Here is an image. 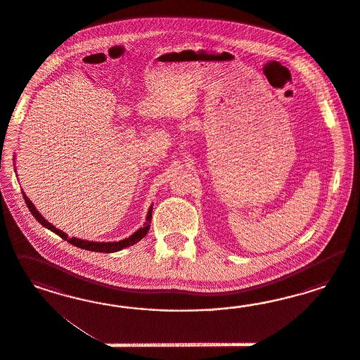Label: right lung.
<instances>
[{"instance_id": "right-lung-1", "label": "right lung", "mask_w": 360, "mask_h": 360, "mask_svg": "<svg viewBox=\"0 0 360 360\" xmlns=\"http://www.w3.org/2000/svg\"><path fill=\"white\" fill-rule=\"evenodd\" d=\"M23 198H25V202L27 205V207L30 210V212L33 214L34 218L37 219L44 227H46L50 231H53L54 233H56L58 236H60L62 239L67 240L70 244L75 245L77 248H82V250H87V251L92 252H104V253H113V252H119L124 248H128L133 244L139 243L142 238L146 236L148 231L150 229V223H152V212H153V205L149 207L148 211V215H146V221L143 223V227L140 229H137L133 235H131L129 238L127 239L120 240V241H108V243H100V241H88V240L77 239V238H70L67 236V233H65L63 231L56 229L51 223H49L46 219L39 214V211L35 208L33 205V202L27 198V195L22 191Z\"/></svg>"}]
</instances>
